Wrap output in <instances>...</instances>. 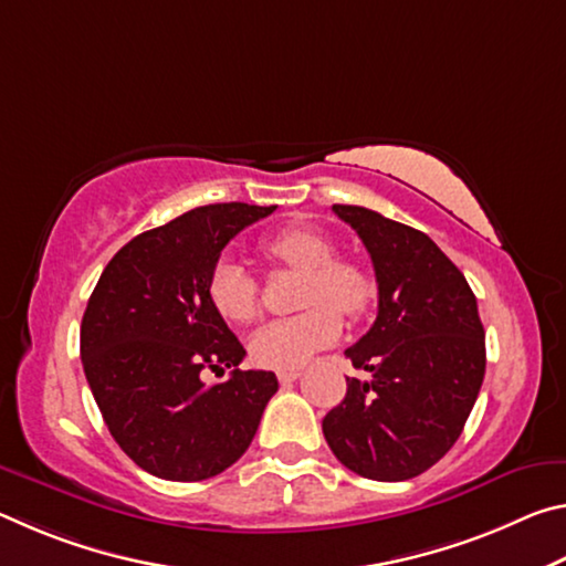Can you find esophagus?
<instances>
[{"instance_id": "esophagus-1", "label": "esophagus", "mask_w": 566, "mask_h": 566, "mask_svg": "<svg viewBox=\"0 0 566 566\" xmlns=\"http://www.w3.org/2000/svg\"><path fill=\"white\" fill-rule=\"evenodd\" d=\"M300 377H302L300 369H280V371H276V379H280L282 385H292V381H296Z\"/></svg>"}]
</instances>
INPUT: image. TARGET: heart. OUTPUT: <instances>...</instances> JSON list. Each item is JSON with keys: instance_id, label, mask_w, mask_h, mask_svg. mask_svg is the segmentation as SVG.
<instances>
[{"instance_id": "obj_1", "label": "heart", "mask_w": 566, "mask_h": 566, "mask_svg": "<svg viewBox=\"0 0 566 566\" xmlns=\"http://www.w3.org/2000/svg\"><path fill=\"white\" fill-rule=\"evenodd\" d=\"M264 252L296 272H306L302 302L314 306L296 317L264 324L252 339V357L262 367H302L339 339L342 317L336 310L357 317L369 302L371 286L357 264L334 260V244L314 229H282L266 239ZM207 294L219 317L232 324H249L260 314V284L229 256H222L209 272Z\"/></svg>"}]
</instances>
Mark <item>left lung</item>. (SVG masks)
<instances>
[{"label":"left lung","instance_id":"left-lung-1","mask_svg":"<svg viewBox=\"0 0 566 566\" xmlns=\"http://www.w3.org/2000/svg\"><path fill=\"white\" fill-rule=\"evenodd\" d=\"M375 264L377 319L347 357L371 381L322 419L339 462L377 482H405L437 464L462 434L484 379L476 296L464 274L419 229L379 212L334 205Z\"/></svg>","mask_w":566,"mask_h":566}]
</instances>
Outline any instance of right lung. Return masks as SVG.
Here are the masks:
<instances>
[{"label": "right lung", "mask_w": 566, "mask_h": 566, "mask_svg": "<svg viewBox=\"0 0 566 566\" xmlns=\"http://www.w3.org/2000/svg\"><path fill=\"white\" fill-rule=\"evenodd\" d=\"M276 207L207 205L124 244L82 317L80 352L94 401L134 464L202 482L242 457L274 397V371H242L244 347L209 302L219 254ZM233 377L205 386L201 371Z\"/></svg>", "instance_id": "add662e5"}]
</instances>
